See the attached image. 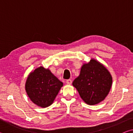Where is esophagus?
Instances as JSON below:
<instances>
[{
  "label": "esophagus",
  "mask_w": 133,
  "mask_h": 133,
  "mask_svg": "<svg viewBox=\"0 0 133 133\" xmlns=\"http://www.w3.org/2000/svg\"><path fill=\"white\" fill-rule=\"evenodd\" d=\"M71 83H72V81H71V80H70V79H68V80H66V83H67V84H71Z\"/></svg>",
  "instance_id": "obj_1"
}]
</instances>
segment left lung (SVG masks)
Returning a JSON list of instances; mask_svg holds the SVG:
<instances>
[{"instance_id": "8db88e82", "label": "left lung", "mask_w": 133, "mask_h": 133, "mask_svg": "<svg viewBox=\"0 0 133 133\" xmlns=\"http://www.w3.org/2000/svg\"><path fill=\"white\" fill-rule=\"evenodd\" d=\"M112 78L104 65L94 58L85 63L80 69L79 76L73 81L80 97L89 105L97 104L109 94Z\"/></svg>"}]
</instances>
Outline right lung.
<instances>
[{
	"label": "right lung",
	"mask_w": 133,
	"mask_h": 133,
	"mask_svg": "<svg viewBox=\"0 0 133 133\" xmlns=\"http://www.w3.org/2000/svg\"><path fill=\"white\" fill-rule=\"evenodd\" d=\"M63 83L49 69L40 66L31 71L26 81L25 90L34 104L46 108L53 104Z\"/></svg>",
	"instance_id": "add662e5"
}]
</instances>
